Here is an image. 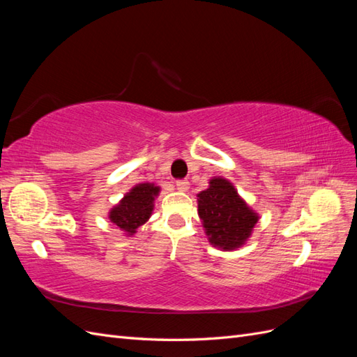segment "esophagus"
<instances>
[{
	"label": "esophagus",
	"instance_id": "34e87169",
	"mask_svg": "<svg viewBox=\"0 0 357 357\" xmlns=\"http://www.w3.org/2000/svg\"><path fill=\"white\" fill-rule=\"evenodd\" d=\"M176 186L180 192H186L189 189V181L188 180H177Z\"/></svg>",
	"mask_w": 357,
	"mask_h": 357
}]
</instances>
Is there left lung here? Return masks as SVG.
<instances>
[{
    "label": "left lung",
    "mask_w": 357,
    "mask_h": 357,
    "mask_svg": "<svg viewBox=\"0 0 357 357\" xmlns=\"http://www.w3.org/2000/svg\"><path fill=\"white\" fill-rule=\"evenodd\" d=\"M198 214L213 247L232 252L250 238L259 214L248 207L235 186L223 177H213L198 193Z\"/></svg>",
    "instance_id": "obj_1"
}]
</instances>
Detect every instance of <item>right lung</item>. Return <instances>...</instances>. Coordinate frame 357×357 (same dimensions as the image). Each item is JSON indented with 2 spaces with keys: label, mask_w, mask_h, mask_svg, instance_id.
I'll use <instances>...</instances> for the list:
<instances>
[{
  "label": "right lung",
  "mask_w": 357,
  "mask_h": 357,
  "mask_svg": "<svg viewBox=\"0 0 357 357\" xmlns=\"http://www.w3.org/2000/svg\"><path fill=\"white\" fill-rule=\"evenodd\" d=\"M159 192L160 188L155 183H138L110 210V222L123 231L126 236L134 235L152 215Z\"/></svg>",
  "instance_id": "right-lung-1"
}]
</instances>
